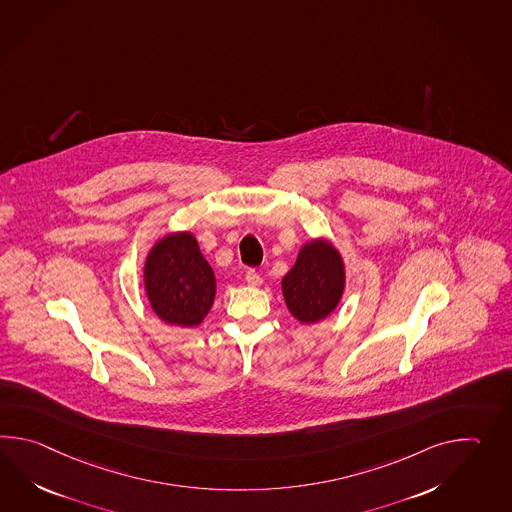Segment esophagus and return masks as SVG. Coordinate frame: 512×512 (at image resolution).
<instances>
[{
  "label": "esophagus",
  "mask_w": 512,
  "mask_h": 512,
  "mask_svg": "<svg viewBox=\"0 0 512 512\" xmlns=\"http://www.w3.org/2000/svg\"><path fill=\"white\" fill-rule=\"evenodd\" d=\"M246 283L250 284V286H259V284H262V277L257 270L250 268V270L246 272Z\"/></svg>",
  "instance_id": "esophagus-1"
}]
</instances>
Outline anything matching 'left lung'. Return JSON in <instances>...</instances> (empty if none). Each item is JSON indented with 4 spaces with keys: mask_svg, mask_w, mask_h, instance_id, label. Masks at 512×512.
I'll return each mask as SVG.
<instances>
[{
    "mask_svg": "<svg viewBox=\"0 0 512 512\" xmlns=\"http://www.w3.org/2000/svg\"><path fill=\"white\" fill-rule=\"evenodd\" d=\"M345 272L340 253L327 240L303 246L296 264L283 277L286 307L301 323L327 318L340 303Z\"/></svg>",
    "mask_w": 512,
    "mask_h": 512,
    "instance_id": "8db88e82",
    "label": "left lung"
}]
</instances>
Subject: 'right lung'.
<instances>
[{"label": "right lung", "instance_id": "1", "mask_svg": "<svg viewBox=\"0 0 512 512\" xmlns=\"http://www.w3.org/2000/svg\"><path fill=\"white\" fill-rule=\"evenodd\" d=\"M148 301L158 318L180 327L204 321L215 299V275L191 233H174L148 253Z\"/></svg>", "mask_w": 512, "mask_h": 512}]
</instances>
